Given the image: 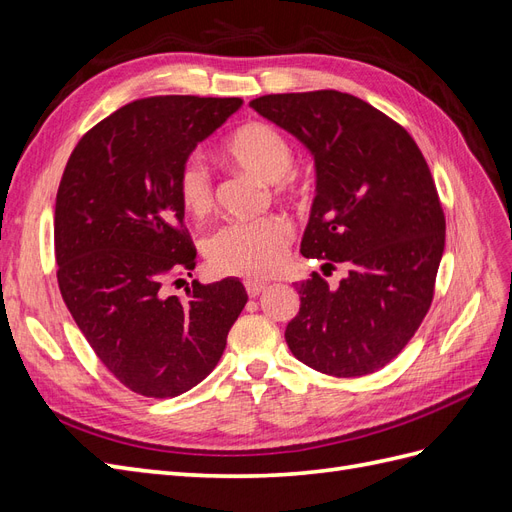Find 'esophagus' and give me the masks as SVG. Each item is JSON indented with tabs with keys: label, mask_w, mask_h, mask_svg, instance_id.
I'll use <instances>...</instances> for the list:
<instances>
[{
	"label": "esophagus",
	"mask_w": 512,
	"mask_h": 512,
	"mask_svg": "<svg viewBox=\"0 0 512 512\" xmlns=\"http://www.w3.org/2000/svg\"><path fill=\"white\" fill-rule=\"evenodd\" d=\"M245 290L250 297H260L267 290V282H245Z\"/></svg>",
	"instance_id": "34e87169"
}]
</instances>
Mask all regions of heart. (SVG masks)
<instances>
[{
	"label": "heart",
	"mask_w": 512,
	"mask_h": 512,
	"mask_svg": "<svg viewBox=\"0 0 512 512\" xmlns=\"http://www.w3.org/2000/svg\"><path fill=\"white\" fill-rule=\"evenodd\" d=\"M224 156L245 173L265 183H282L294 168V151L286 138L267 123H247L224 143ZM177 196L194 218L213 209V183L207 166L190 158L179 170ZM290 245V226L284 218L224 224L207 237L205 258L220 275L262 280L282 267Z\"/></svg>",
	"instance_id": "heart-1"
}]
</instances>
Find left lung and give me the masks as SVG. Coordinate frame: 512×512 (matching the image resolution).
<instances>
[{
    "instance_id": "left-lung-1",
    "label": "left lung",
    "mask_w": 512,
    "mask_h": 512,
    "mask_svg": "<svg viewBox=\"0 0 512 512\" xmlns=\"http://www.w3.org/2000/svg\"><path fill=\"white\" fill-rule=\"evenodd\" d=\"M312 153L316 196L301 239L305 258L348 275L297 284L286 344L301 363L337 378L391 363L421 327L444 252V213L412 136L378 108L335 89L250 102Z\"/></svg>"
}]
</instances>
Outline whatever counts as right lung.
Returning <instances> with one entry per match:
<instances>
[{"label":"right lung","instance_id":"1","mask_svg":"<svg viewBox=\"0 0 512 512\" xmlns=\"http://www.w3.org/2000/svg\"><path fill=\"white\" fill-rule=\"evenodd\" d=\"M241 104L198 96L130 102L81 138L61 177V297L98 359L138 395L177 397L203 382L247 303L237 277L192 282L185 299L164 286L196 265L179 170Z\"/></svg>","mask_w":512,"mask_h":512}]
</instances>
